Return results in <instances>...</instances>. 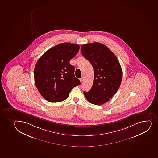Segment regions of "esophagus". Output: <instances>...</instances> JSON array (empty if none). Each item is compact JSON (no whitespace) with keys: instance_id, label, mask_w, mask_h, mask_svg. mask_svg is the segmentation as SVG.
<instances>
[{"instance_id":"34e87169","label":"esophagus","mask_w":158,"mask_h":158,"mask_svg":"<svg viewBox=\"0 0 158 158\" xmlns=\"http://www.w3.org/2000/svg\"><path fill=\"white\" fill-rule=\"evenodd\" d=\"M80 82H81V83H82V82H83V78H80Z\"/></svg>"}]
</instances>
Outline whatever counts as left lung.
<instances>
[{"label": "left lung", "mask_w": 158, "mask_h": 158, "mask_svg": "<svg viewBox=\"0 0 158 158\" xmlns=\"http://www.w3.org/2000/svg\"><path fill=\"white\" fill-rule=\"evenodd\" d=\"M83 56L94 69L90 91L83 92L88 102L97 105L107 102L117 92L122 81V69L114 54L104 44L93 42L81 47Z\"/></svg>", "instance_id": "obj_1"}]
</instances>
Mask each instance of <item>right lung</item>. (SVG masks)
<instances>
[{"label":"right lung","mask_w":158,"mask_h":158,"mask_svg":"<svg viewBox=\"0 0 158 158\" xmlns=\"http://www.w3.org/2000/svg\"><path fill=\"white\" fill-rule=\"evenodd\" d=\"M80 49L78 44L64 42L51 48L38 60L34 69L35 82L39 93L50 102L68 98L72 89L80 85L69 63Z\"/></svg>","instance_id":"1"}]
</instances>
